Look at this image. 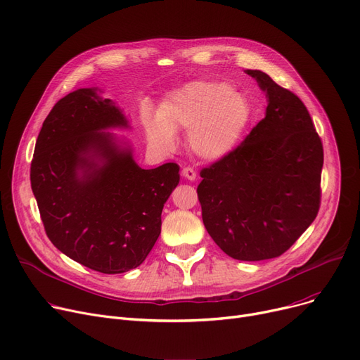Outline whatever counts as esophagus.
Returning <instances> with one entry per match:
<instances>
[{
  "label": "esophagus",
  "mask_w": 360,
  "mask_h": 360,
  "mask_svg": "<svg viewBox=\"0 0 360 360\" xmlns=\"http://www.w3.org/2000/svg\"><path fill=\"white\" fill-rule=\"evenodd\" d=\"M182 176H184V178H186L188 181H195V178H197V174H195L194 167L185 166V167L182 169Z\"/></svg>",
  "instance_id": "obj_1"
}]
</instances>
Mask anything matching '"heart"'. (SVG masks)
<instances>
[{
	"label": "heart",
	"instance_id": "heart-1",
	"mask_svg": "<svg viewBox=\"0 0 360 360\" xmlns=\"http://www.w3.org/2000/svg\"><path fill=\"white\" fill-rule=\"evenodd\" d=\"M251 117V105L224 82H193L170 93L159 117L146 120L151 147L163 153L176 146V132L188 131L186 144L202 160H219L238 146Z\"/></svg>",
	"mask_w": 360,
	"mask_h": 360
}]
</instances>
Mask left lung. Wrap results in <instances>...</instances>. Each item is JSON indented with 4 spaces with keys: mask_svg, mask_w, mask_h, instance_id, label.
<instances>
[{
    "mask_svg": "<svg viewBox=\"0 0 360 360\" xmlns=\"http://www.w3.org/2000/svg\"><path fill=\"white\" fill-rule=\"evenodd\" d=\"M245 72L266 91V117L228 156L201 170L197 194L219 248L261 261L286 252L315 220L324 150L295 93L259 70Z\"/></svg>",
    "mask_w": 360,
    "mask_h": 360,
    "instance_id": "1",
    "label": "left lung"
}]
</instances>
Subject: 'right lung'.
<instances>
[{
	"label": "right lung",
	"mask_w": 360,
	"mask_h": 360,
	"mask_svg": "<svg viewBox=\"0 0 360 360\" xmlns=\"http://www.w3.org/2000/svg\"><path fill=\"white\" fill-rule=\"evenodd\" d=\"M98 91L79 89L55 103L36 140L30 184L55 247L94 271L120 274L155 247L179 166L141 169L131 146L106 131L129 128L128 120Z\"/></svg>",
	"instance_id": "right-lung-1"
}]
</instances>
